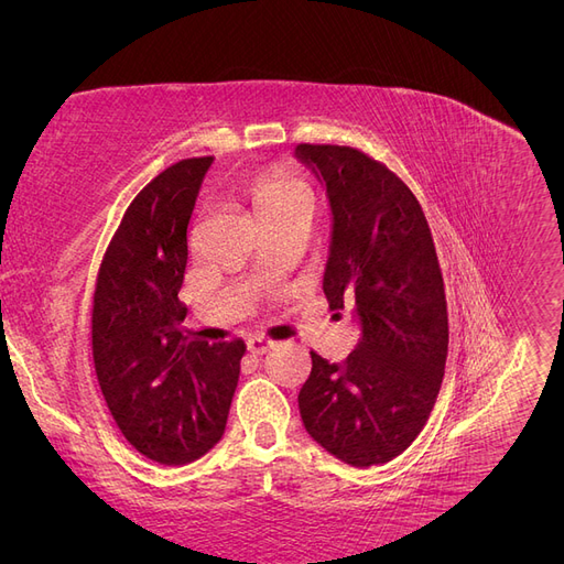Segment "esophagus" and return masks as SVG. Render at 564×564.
<instances>
[{
  "label": "esophagus",
  "mask_w": 564,
  "mask_h": 564,
  "mask_svg": "<svg viewBox=\"0 0 564 564\" xmlns=\"http://www.w3.org/2000/svg\"><path fill=\"white\" fill-rule=\"evenodd\" d=\"M247 348H249V352H253V355H263V352H268L270 348H275V340L263 338V336H251V338L247 340Z\"/></svg>",
  "instance_id": "34e87169"
}]
</instances>
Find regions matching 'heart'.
<instances>
[{"label":"heart","mask_w":564,"mask_h":564,"mask_svg":"<svg viewBox=\"0 0 564 564\" xmlns=\"http://www.w3.org/2000/svg\"><path fill=\"white\" fill-rule=\"evenodd\" d=\"M249 197L259 216L272 214L286 204L311 202V191L299 178H289L284 174H263L249 187Z\"/></svg>","instance_id":"obj_1"}]
</instances>
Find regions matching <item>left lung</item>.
I'll return each mask as SVG.
<instances>
[{"label":"left lung","mask_w":564,"mask_h":564,"mask_svg":"<svg viewBox=\"0 0 564 564\" xmlns=\"http://www.w3.org/2000/svg\"><path fill=\"white\" fill-rule=\"evenodd\" d=\"M327 187L332 242L322 289L329 308L352 305L360 340L344 362L311 352L299 392L308 435L355 468L388 464L429 421L445 377V282L414 193L348 145H296Z\"/></svg>","instance_id":"left-lung-1"}]
</instances>
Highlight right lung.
Wrapping results in <instances>:
<instances>
[{
  "mask_svg": "<svg viewBox=\"0 0 564 564\" xmlns=\"http://www.w3.org/2000/svg\"><path fill=\"white\" fill-rule=\"evenodd\" d=\"M214 158L172 164L133 197L98 270L91 348L100 392L133 449L164 466L207 454L226 431L242 338H187L178 301L187 224Z\"/></svg>",
  "mask_w": 564,
  "mask_h": 564,
  "instance_id": "right-lung-1",
  "label": "right lung"
}]
</instances>
